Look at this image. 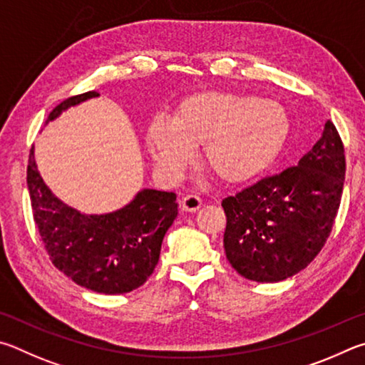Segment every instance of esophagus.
Here are the masks:
<instances>
[{
  "mask_svg": "<svg viewBox=\"0 0 365 365\" xmlns=\"http://www.w3.org/2000/svg\"><path fill=\"white\" fill-rule=\"evenodd\" d=\"M202 207V199L199 195H186L184 199L181 200V208L184 212H197Z\"/></svg>",
  "mask_w": 365,
  "mask_h": 365,
  "instance_id": "obj_1",
  "label": "esophagus"
}]
</instances>
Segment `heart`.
Instances as JSON below:
<instances>
[{"label":"heart","instance_id":"heart-1","mask_svg":"<svg viewBox=\"0 0 365 365\" xmlns=\"http://www.w3.org/2000/svg\"><path fill=\"white\" fill-rule=\"evenodd\" d=\"M289 133L290 117L280 102L207 91L182 99L171 120L153 118L145 144L165 175H179L200 145L202 163L218 181L242 184L271 168Z\"/></svg>","mask_w":365,"mask_h":365}]
</instances>
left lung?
Returning a JSON list of instances; mask_svg holds the SVG:
<instances>
[{
  "label": "left lung",
  "instance_id": "left-lung-1",
  "mask_svg": "<svg viewBox=\"0 0 365 365\" xmlns=\"http://www.w3.org/2000/svg\"><path fill=\"white\" fill-rule=\"evenodd\" d=\"M344 171V147L329 120L322 138L297 166L222 200L225 250L234 269L245 279L269 284L304 269L331 232Z\"/></svg>",
  "mask_w": 365,
  "mask_h": 365
}]
</instances>
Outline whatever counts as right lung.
Returning a JSON list of instances; mask_svg holds the SVG:
<instances>
[{
    "instance_id": "1",
    "label": "right lung",
    "mask_w": 365,
    "mask_h": 365,
    "mask_svg": "<svg viewBox=\"0 0 365 365\" xmlns=\"http://www.w3.org/2000/svg\"><path fill=\"white\" fill-rule=\"evenodd\" d=\"M88 91L53 108L46 123L80 102L98 98ZM34 220L53 264L88 290L117 295L143 285L155 269L160 248L178 216L175 192L143 189L117 212L83 215L51 192L36 170L34 147L27 166Z\"/></svg>"
}]
</instances>
